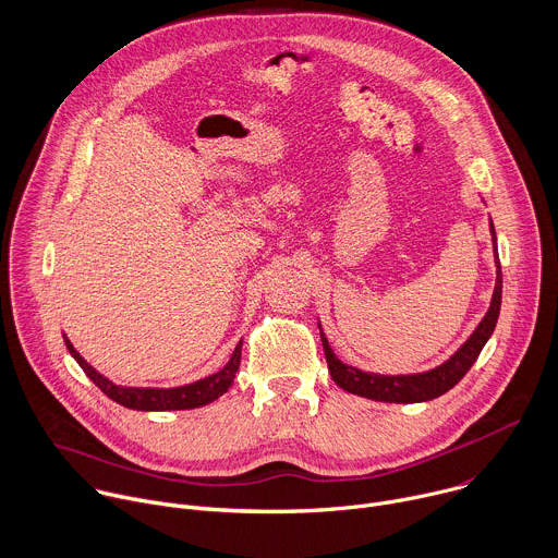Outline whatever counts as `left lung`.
I'll return each instance as SVG.
<instances>
[{"label":"left lung","instance_id":"8db88e82","mask_svg":"<svg viewBox=\"0 0 558 558\" xmlns=\"http://www.w3.org/2000/svg\"><path fill=\"white\" fill-rule=\"evenodd\" d=\"M490 235H493V253H495V266H497V279H495V290L490 299V307L486 316L480 320L475 331L469 337V341L441 365L420 372V374H400V376H385V374H374V372H363L359 367H352L343 363L333 350L329 348L325 333L320 329V343L325 352V361L329 367L331 380L337 383L341 389L356 393L361 398L378 400V402H398V404H413V402H426L433 400L441 393H447L453 389L466 372L473 367L477 361L480 352L493 337L497 318H499V307H501V266H499V255H497V235L495 227L490 219Z\"/></svg>","mask_w":558,"mask_h":558}]
</instances>
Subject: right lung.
<instances>
[{
    "label": "right lung",
    "instance_id": "right-lung-1",
    "mask_svg": "<svg viewBox=\"0 0 558 558\" xmlns=\"http://www.w3.org/2000/svg\"><path fill=\"white\" fill-rule=\"evenodd\" d=\"M63 341L68 352L72 354V359L81 365V369L87 374V378L114 402L128 407V409H136V411H182V409H197L204 407L213 400H217L221 393H227L229 387L235 380V374L240 369V361H242V341L235 348L233 356L229 359V363L221 367L219 372L199 378L195 383L182 385V387H171V389H162V387H123L111 383L109 378H105L102 374H98L70 343V339L63 333Z\"/></svg>",
    "mask_w": 558,
    "mask_h": 558
}]
</instances>
